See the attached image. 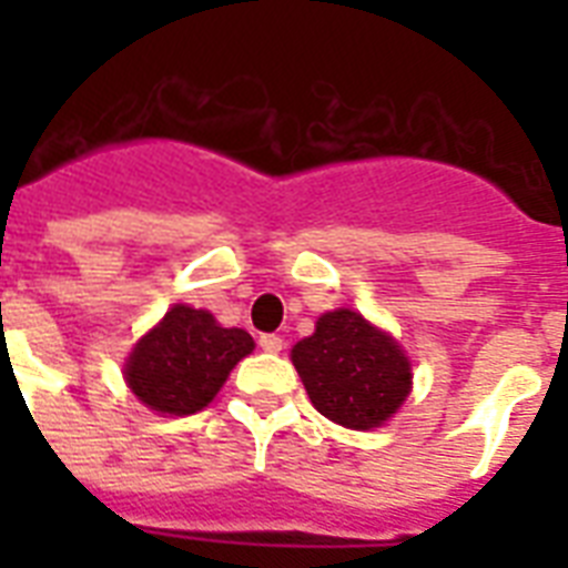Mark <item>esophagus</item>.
Returning <instances> with one entry per match:
<instances>
[{
	"mask_svg": "<svg viewBox=\"0 0 568 568\" xmlns=\"http://www.w3.org/2000/svg\"><path fill=\"white\" fill-rule=\"evenodd\" d=\"M258 347H262L265 354H280L285 347V338L274 336V333H265V336H258Z\"/></svg>",
	"mask_w": 568,
	"mask_h": 568,
	"instance_id": "1",
	"label": "esophagus"
}]
</instances>
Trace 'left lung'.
Here are the masks:
<instances>
[{
  "instance_id": "left-lung-1",
  "label": "left lung",
  "mask_w": 568,
  "mask_h": 568,
  "mask_svg": "<svg viewBox=\"0 0 568 568\" xmlns=\"http://www.w3.org/2000/svg\"><path fill=\"white\" fill-rule=\"evenodd\" d=\"M292 363L315 409L351 430L379 427L413 383L395 338L351 310L321 315L315 333L292 347Z\"/></svg>"
}]
</instances>
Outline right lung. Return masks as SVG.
Listing matches in <instances>:
<instances>
[{
  "mask_svg": "<svg viewBox=\"0 0 568 568\" xmlns=\"http://www.w3.org/2000/svg\"><path fill=\"white\" fill-rule=\"evenodd\" d=\"M250 351V333L221 327L205 310L180 303L138 342L126 363V383L155 413H200Z\"/></svg>",
  "mask_w": 568,
  "mask_h": 568,
  "instance_id": "obj_1",
  "label": "right lung"
}]
</instances>
